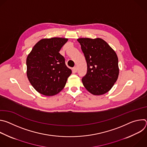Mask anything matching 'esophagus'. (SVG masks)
Segmentation results:
<instances>
[{
	"mask_svg": "<svg viewBox=\"0 0 147 147\" xmlns=\"http://www.w3.org/2000/svg\"><path fill=\"white\" fill-rule=\"evenodd\" d=\"M73 71L74 72V73H76L77 71V67H74L73 68Z\"/></svg>",
	"mask_w": 147,
	"mask_h": 147,
	"instance_id": "1",
	"label": "esophagus"
}]
</instances>
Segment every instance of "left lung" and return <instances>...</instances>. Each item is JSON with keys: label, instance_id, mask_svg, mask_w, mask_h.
I'll return each mask as SVG.
<instances>
[{"label": "left lung", "instance_id": "left-lung-1", "mask_svg": "<svg viewBox=\"0 0 147 147\" xmlns=\"http://www.w3.org/2000/svg\"><path fill=\"white\" fill-rule=\"evenodd\" d=\"M77 40L87 64V74L82 78L84 86L94 95L108 92L119 76L116 52L106 41L99 38H81Z\"/></svg>", "mask_w": 147, "mask_h": 147}]
</instances>
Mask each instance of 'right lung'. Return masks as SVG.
<instances>
[{"mask_svg":"<svg viewBox=\"0 0 147 147\" xmlns=\"http://www.w3.org/2000/svg\"><path fill=\"white\" fill-rule=\"evenodd\" d=\"M67 40V38L57 37L40 39L28 54L27 77L39 93L53 96L65 87L71 70L66 66L59 51Z\"/></svg>","mask_w":147,"mask_h":147,"instance_id":"obj_1","label":"right lung"}]
</instances>
